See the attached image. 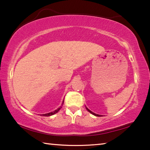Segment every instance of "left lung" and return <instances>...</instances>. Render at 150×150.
<instances>
[{
  "instance_id": "left-lung-1",
  "label": "left lung",
  "mask_w": 150,
  "mask_h": 150,
  "mask_svg": "<svg viewBox=\"0 0 150 150\" xmlns=\"http://www.w3.org/2000/svg\"><path fill=\"white\" fill-rule=\"evenodd\" d=\"M86 110H88V111L89 112H91V114H93V115H94V116H96V117H100V115L95 114V113H94V112H92L91 110H89V109H88V108H87V107H86Z\"/></svg>"
}]
</instances>
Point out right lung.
I'll list each match as a JSON object with an SVG mask.
<instances>
[{"mask_svg": "<svg viewBox=\"0 0 150 150\" xmlns=\"http://www.w3.org/2000/svg\"><path fill=\"white\" fill-rule=\"evenodd\" d=\"M64 100H63V102H62V105L60 106V107H59L58 108V109H57L56 110H55L54 111H52V112H48V113H45V114H42V115H41V116H44V117H49V116H52V115H54V114L57 113V112H58L59 110L61 109V108H62V105H63V104H64Z\"/></svg>", "mask_w": 150, "mask_h": 150, "instance_id": "1", "label": "right lung"}]
</instances>
